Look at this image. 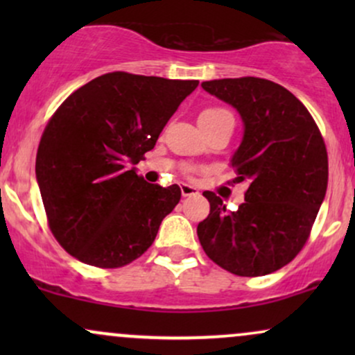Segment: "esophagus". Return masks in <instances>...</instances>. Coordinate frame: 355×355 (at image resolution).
Instances as JSON below:
<instances>
[{
  "mask_svg": "<svg viewBox=\"0 0 355 355\" xmlns=\"http://www.w3.org/2000/svg\"><path fill=\"white\" fill-rule=\"evenodd\" d=\"M180 190H182L183 197H191V195H197L198 193V190L195 189V187L189 185V183H182Z\"/></svg>",
  "mask_w": 355,
  "mask_h": 355,
  "instance_id": "34e87169",
  "label": "esophagus"
}]
</instances>
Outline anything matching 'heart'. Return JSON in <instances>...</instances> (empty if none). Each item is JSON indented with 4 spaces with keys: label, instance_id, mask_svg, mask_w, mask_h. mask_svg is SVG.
I'll return each mask as SVG.
<instances>
[{
    "label": "heart",
    "instance_id": "1",
    "mask_svg": "<svg viewBox=\"0 0 355 355\" xmlns=\"http://www.w3.org/2000/svg\"><path fill=\"white\" fill-rule=\"evenodd\" d=\"M220 120H234V116H232L227 110L217 108V107L202 110L200 115H198V123L202 125L215 123V121H220Z\"/></svg>",
    "mask_w": 355,
    "mask_h": 355
}]
</instances>
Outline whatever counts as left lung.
Returning a JSON list of instances; mask_svg holds the SVG:
<instances>
[{"label": "left lung", "mask_w": 355, "mask_h": 355, "mask_svg": "<svg viewBox=\"0 0 355 355\" xmlns=\"http://www.w3.org/2000/svg\"><path fill=\"white\" fill-rule=\"evenodd\" d=\"M202 88L242 118L243 137L230 165L248 189L235 211L214 191H203L210 214L198 223V240L232 274H272L299 254L325 198L324 140L307 108L274 81L223 78L203 81Z\"/></svg>", "instance_id": "obj_1"}]
</instances>
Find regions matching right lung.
I'll use <instances>...</instances> for the list:
<instances>
[{
    "mask_svg": "<svg viewBox=\"0 0 355 355\" xmlns=\"http://www.w3.org/2000/svg\"><path fill=\"white\" fill-rule=\"evenodd\" d=\"M197 87V80L115 71L56 110L36 153V182L50 229L68 254L116 268L152 245L182 191L145 182L133 165Z\"/></svg>",
    "mask_w": 355,
    "mask_h": 355,
    "instance_id": "right-lung-1",
    "label": "right lung"
}]
</instances>
